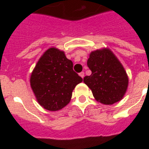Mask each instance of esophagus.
<instances>
[{
	"instance_id": "esophagus-1",
	"label": "esophagus",
	"mask_w": 149,
	"mask_h": 149,
	"mask_svg": "<svg viewBox=\"0 0 149 149\" xmlns=\"http://www.w3.org/2000/svg\"><path fill=\"white\" fill-rule=\"evenodd\" d=\"M79 75H80V77H81L84 78V72H80V73H79Z\"/></svg>"
}]
</instances>
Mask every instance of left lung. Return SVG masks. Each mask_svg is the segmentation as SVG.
<instances>
[{
  "mask_svg": "<svg viewBox=\"0 0 149 149\" xmlns=\"http://www.w3.org/2000/svg\"><path fill=\"white\" fill-rule=\"evenodd\" d=\"M87 65L92 74L84 77V82L95 99L104 104H112L121 100L128 88V78L112 51L103 49L92 52Z\"/></svg>",
  "mask_w": 149,
  "mask_h": 149,
  "instance_id": "8db88e82",
  "label": "left lung"
}]
</instances>
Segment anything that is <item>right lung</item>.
I'll list each match as a JSON object with an SVG mask.
<instances>
[{
    "mask_svg": "<svg viewBox=\"0 0 149 149\" xmlns=\"http://www.w3.org/2000/svg\"><path fill=\"white\" fill-rule=\"evenodd\" d=\"M65 52L50 48L41 56L31 74L30 84L38 103L49 111H57L71 100L72 90L83 79L72 69Z\"/></svg>",
    "mask_w": 149,
    "mask_h": 149,
    "instance_id": "right-lung-1",
    "label": "right lung"
}]
</instances>
